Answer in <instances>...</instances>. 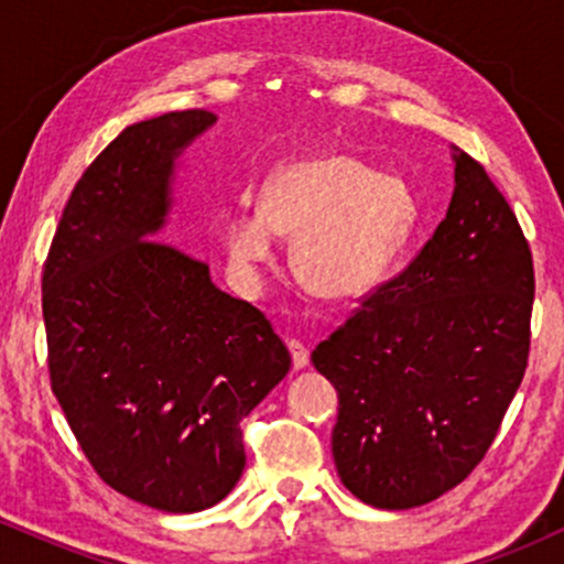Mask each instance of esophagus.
<instances>
[{"label":"esophagus","mask_w":564,"mask_h":564,"mask_svg":"<svg viewBox=\"0 0 564 564\" xmlns=\"http://www.w3.org/2000/svg\"><path fill=\"white\" fill-rule=\"evenodd\" d=\"M289 352H291V360H294V368L300 371V368H304L310 364V349L302 345V341L296 339H289Z\"/></svg>","instance_id":"obj_1"}]
</instances>
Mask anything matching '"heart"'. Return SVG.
<instances>
[{
    "instance_id": "obj_1",
    "label": "heart",
    "mask_w": 564,
    "mask_h": 564,
    "mask_svg": "<svg viewBox=\"0 0 564 564\" xmlns=\"http://www.w3.org/2000/svg\"><path fill=\"white\" fill-rule=\"evenodd\" d=\"M416 204L400 177L379 174L345 153L294 159L268 174L260 209L225 215L219 238L243 289L260 286L278 236L304 289L323 300H352L384 275L403 249Z\"/></svg>"
}]
</instances>
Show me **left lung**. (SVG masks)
Listing matches in <instances>:
<instances>
[{
	"instance_id": "left-lung-1",
	"label": "left lung",
	"mask_w": 564,
	"mask_h": 564,
	"mask_svg": "<svg viewBox=\"0 0 564 564\" xmlns=\"http://www.w3.org/2000/svg\"><path fill=\"white\" fill-rule=\"evenodd\" d=\"M445 219L394 281L313 349L339 392L341 482L377 509H413L480 464L525 377L533 257L488 172L453 148Z\"/></svg>"
}]
</instances>
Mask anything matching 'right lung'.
Masks as SVG:
<instances>
[{
  "instance_id": "right-lung-1",
  "label": "right lung",
  "mask_w": 564,
  "mask_h": 564,
  "mask_svg": "<svg viewBox=\"0 0 564 564\" xmlns=\"http://www.w3.org/2000/svg\"><path fill=\"white\" fill-rule=\"evenodd\" d=\"M215 124L196 108L127 127L76 183L42 278L50 379L82 451L113 490L172 514L236 488L241 422L291 368L260 310L159 241L180 156Z\"/></svg>"
}]
</instances>
